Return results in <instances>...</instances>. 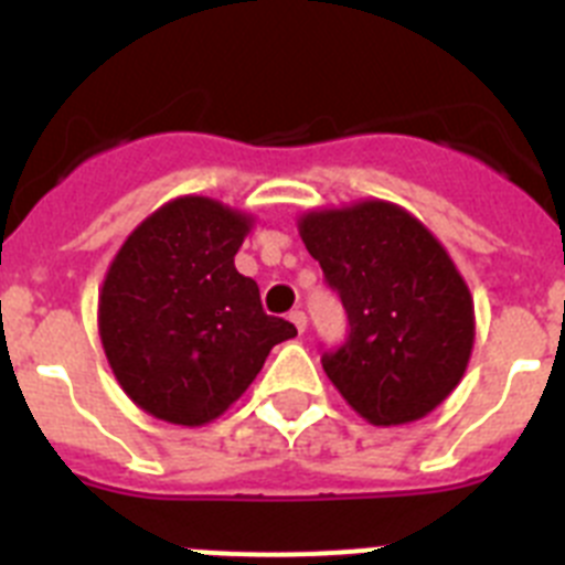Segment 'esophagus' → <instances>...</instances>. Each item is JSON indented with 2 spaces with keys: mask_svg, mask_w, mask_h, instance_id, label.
I'll use <instances>...</instances> for the list:
<instances>
[{
  "mask_svg": "<svg viewBox=\"0 0 565 565\" xmlns=\"http://www.w3.org/2000/svg\"><path fill=\"white\" fill-rule=\"evenodd\" d=\"M294 322V326H297V331L299 333H306V328H308V317H306V311H291V317H288Z\"/></svg>",
  "mask_w": 565,
  "mask_h": 565,
  "instance_id": "esophagus-1",
  "label": "esophagus"
}]
</instances>
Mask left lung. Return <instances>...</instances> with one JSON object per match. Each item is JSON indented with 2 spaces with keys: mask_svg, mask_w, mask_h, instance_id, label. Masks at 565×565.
Instances as JSON below:
<instances>
[{
  "mask_svg": "<svg viewBox=\"0 0 565 565\" xmlns=\"http://www.w3.org/2000/svg\"><path fill=\"white\" fill-rule=\"evenodd\" d=\"M299 237L348 313V339L322 353L344 402L376 427L436 411L476 339L472 297L450 254L384 201L302 214Z\"/></svg>",
  "mask_w": 565,
  "mask_h": 565,
  "instance_id": "1",
  "label": "left lung"
}]
</instances>
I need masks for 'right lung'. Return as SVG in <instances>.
I'll return each instance as SVG.
<instances>
[{"label":"right lung","mask_w":565,"mask_h":565,"mask_svg":"<svg viewBox=\"0 0 565 565\" xmlns=\"http://www.w3.org/2000/svg\"><path fill=\"white\" fill-rule=\"evenodd\" d=\"M252 217L186 194L152 212L115 254L98 333L115 379L141 411L201 427L232 407L274 344L297 328L268 317L234 268Z\"/></svg>","instance_id":"1"}]
</instances>
